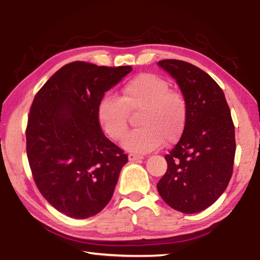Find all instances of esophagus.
Masks as SVG:
<instances>
[{
	"label": "esophagus",
	"mask_w": 260,
	"mask_h": 260,
	"mask_svg": "<svg viewBox=\"0 0 260 260\" xmlns=\"http://www.w3.org/2000/svg\"><path fill=\"white\" fill-rule=\"evenodd\" d=\"M144 156L142 155H136V153H129L128 155V159L131 161H135V160H139V159H143Z\"/></svg>",
	"instance_id": "34e87169"
}]
</instances>
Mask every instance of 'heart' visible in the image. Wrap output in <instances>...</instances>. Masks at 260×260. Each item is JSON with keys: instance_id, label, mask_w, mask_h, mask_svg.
I'll return each mask as SVG.
<instances>
[{"instance_id": "1", "label": "heart", "mask_w": 260, "mask_h": 260, "mask_svg": "<svg viewBox=\"0 0 260 260\" xmlns=\"http://www.w3.org/2000/svg\"><path fill=\"white\" fill-rule=\"evenodd\" d=\"M141 112L139 128L126 136L122 146L133 152H148L174 142L182 134L188 104L180 91L155 73H141L121 88V96L107 94L98 105V119L110 139L119 141L128 128L129 112Z\"/></svg>"}]
</instances>
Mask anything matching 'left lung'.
Wrapping results in <instances>:
<instances>
[{"mask_svg":"<svg viewBox=\"0 0 260 260\" xmlns=\"http://www.w3.org/2000/svg\"><path fill=\"white\" fill-rule=\"evenodd\" d=\"M158 65L177 80L188 117L181 138L165 156L167 171L157 189L172 209L197 213L212 205L230 183L234 122L222 89L203 70L178 59H162Z\"/></svg>","mask_w":260,"mask_h":260,"instance_id":"8db88e82","label":"left lung"}]
</instances>
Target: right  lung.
<instances>
[{
	"mask_svg": "<svg viewBox=\"0 0 260 260\" xmlns=\"http://www.w3.org/2000/svg\"><path fill=\"white\" fill-rule=\"evenodd\" d=\"M131 71L72 61L33 100L26 127L30 171L48 203L68 217L86 219L102 211L128 160L101 129L98 105Z\"/></svg>",
	"mask_w": 260,
	"mask_h": 260,
	"instance_id": "add662e5",
	"label": "right lung"
}]
</instances>
